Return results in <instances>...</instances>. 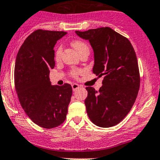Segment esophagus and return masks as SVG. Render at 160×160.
<instances>
[{
  "mask_svg": "<svg viewBox=\"0 0 160 160\" xmlns=\"http://www.w3.org/2000/svg\"><path fill=\"white\" fill-rule=\"evenodd\" d=\"M80 88V85L77 84V83H72V90H76L77 89H78V88Z\"/></svg>",
  "mask_w": 160,
  "mask_h": 160,
  "instance_id": "1",
  "label": "esophagus"
}]
</instances>
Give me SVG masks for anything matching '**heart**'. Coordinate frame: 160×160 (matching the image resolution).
I'll return each mask as SVG.
<instances>
[{"label": "heart", "instance_id": "b5f03b06", "mask_svg": "<svg viewBox=\"0 0 160 160\" xmlns=\"http://www.w3.org/2000/svg\"><path fill=\"white\" fill-rule=\"evenodd\" d=\"M71 45H72V47L74 48L78 53L80 54L81 52H83V50L85 49H89L88 48V46L87 45L86 42H84L81 41V40H74L71 42ZM62 46H59L57 48H56V52H55V59L56 60H59L61 57V54H62ZM80 71L78 69H73L72 71H71V76L73 77H77L79 74L80 73Z\"/></svg>", "mask_w": 160, "mask_h": 160}]
</instances>
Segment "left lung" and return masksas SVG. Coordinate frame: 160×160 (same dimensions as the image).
<instances>
[{
    "mask_svg": "<svg viewBox=\"0 0 160 160\" xmlns=\"http://www.w3.org/2000/svg\"><path fill=\"white\" fill-rule=\"evenodd\" d=\"M93 50V72L104 76L98 91L86 88L84 103L94 125L109 128L122 122L135 103L140 86L138 60L130 41L109 27L76 31Z\"/></svg>",
    "mask_w": 160,
    "mask_h": 160,
    "instance_id": "1",
    "label": "left lung"
}]
</instances>
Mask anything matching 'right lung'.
<instances>
[{"mask_svg": "<svg viewBox=\"0 0 160 160\" xmlns=\"http://www.w3.org/2000/svg\"><path fill=\"white\" fill-rule=\"evenodd\" d=\"M66 32L38 29L27 37L17 54L14 85L22 108L44 128L60 125L67 118L72 87L52 85L49 70L55 67L56 42Z\"/></svg>", "mask_w": 160, "mask_h": 160, "instance_id": "add662e5", "label": "right lung"}]
</instances>
